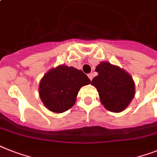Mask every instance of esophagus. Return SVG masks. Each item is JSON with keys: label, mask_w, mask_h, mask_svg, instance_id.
I'll return each instance as SVG.
<instances>
[{"label": "esophagus", "mask_w": 157, "mask_h": 157, "mask_svg": "<svg viewBox=\"0 0 157 157\" xmlns=\"http://www.w3.org/2000/svg\"><path fill=\"white\" fill-rule=\"evenodd\" d=\"M88 76H89V78L90 79V81H92V80H93V76H94V75H93V73H90V74L88 75Z\"/></svg>", "instance_id": "34e87169"}]
</instances>
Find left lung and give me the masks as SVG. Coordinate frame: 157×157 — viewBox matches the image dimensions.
<instances>
[{
    "instance_id": "8db88e82",
    "label": "left lung",
    "mask_w": 157,
    "mask_h": 157,
    "mask_svg": "<svg viewBox=\"0 0 157 157\" xmlns=\"http://www.w3.org/2000/svg\"><path fill=\"white\" fill-rule=\"evenodd\" d=\"M98 75L92 80L101 104L111 112L119 113L129 105L136 94L132 76L109 62H101L95 69Z\"/></svg>"
}]
</instances>
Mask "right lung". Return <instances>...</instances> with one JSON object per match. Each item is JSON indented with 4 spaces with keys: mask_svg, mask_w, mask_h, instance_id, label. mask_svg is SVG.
Listing matches in <instances>:
<instances>
[{
    "mask_svg": "<svg viewBox=\"0 0 157 157\" xmlns=\"http://www.w3.org/2000/svg\"><path fill=\"white\" fill-rule=\"evenodd\" d=\"M90 82L81 70L64 64L59 65L50 69L41 79L39 97L50 111L63 113L73 106L80 89Z\"/></svg>",
    "mask_w": 157,
    "mask_h": 157,
    "instance_id": "right-lung-1",
    "label": "right lung"
}]
</instances>
